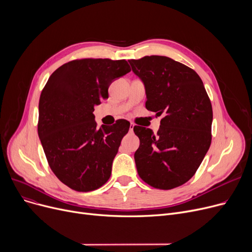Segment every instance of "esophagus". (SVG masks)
Returning <instances> with one entry per match:
<instances>
[{
	"mask_svg": "<svg viewBox=\"0 0 252 252\" xmlns=\"http://www.w3.org/2000/svg\"><path fill=\"white\" fill-rule=\"evenodd\" d=\"M134 126H135V125H134L133 123H130V125H129V130H130V131H133Z\"/></svg>",
	"mask_w": 252,
	"mask_h": 252,
	"instance_id": "1",
	"label": "esophagus"
}]
</instances>
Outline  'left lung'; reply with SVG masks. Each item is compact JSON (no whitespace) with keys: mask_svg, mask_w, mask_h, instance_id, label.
I'll list each match as a JSON object with an SVG mask.
<instances>
[{"mask_svg":"<svg viewBox=\"0 0 252 252\" xmlns=\"http://www.w3.org/2000/svg\"><path fill=\"white\" fill-rule=\"evenodd\" d=\"M146 91V108L163 115L154 135L136 126L140 147L135 161L140 178L150 186L169 190L188 182L211 143L213 107L200 76L165 56L128 60Z\"/></svg>","mask_w":252,"mask_h":252,"instance_id":"obj_1","label":"left lung"}]
</instances>
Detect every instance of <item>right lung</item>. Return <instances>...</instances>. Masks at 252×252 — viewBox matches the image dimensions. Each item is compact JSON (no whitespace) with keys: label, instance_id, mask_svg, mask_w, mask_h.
<instances>
[{"label":"right lung","instance_id":"right-lung-1","mask_svg":"<svg viewBox=\"0 0 252 252\" xmlns=\"http://www.w3.org/2000/svg\"><path fill=\"white\" fill-rule=\"evenodd\" d=\"M129 71L126 60H73L53 72L42 91L37 134L52 171L72 190H96L110 178L129 123L97 128L93 111L108 98L110 84Z\"/></svg>","mask_w":252,"mask_h":252}]
</instances>
